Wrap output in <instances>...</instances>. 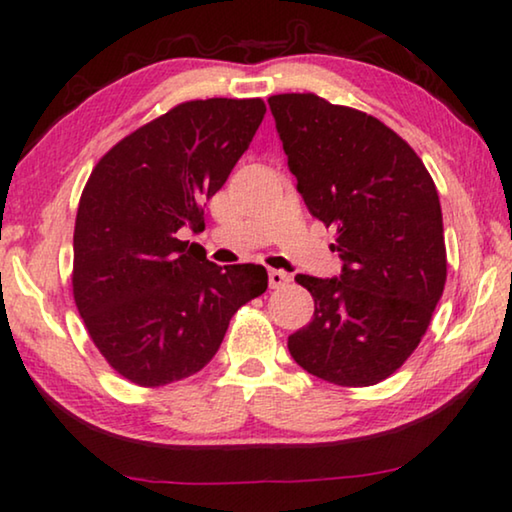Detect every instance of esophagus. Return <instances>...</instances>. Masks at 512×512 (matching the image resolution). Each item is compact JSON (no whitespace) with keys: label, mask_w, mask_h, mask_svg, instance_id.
Listing matches in <instances>:
<instances>
[{"label":"esophagus","mask_w":512,"mask_h":512,"mask_svg":"<svg viewBox=\"0 0 512 512\" xmlns=\"http://www.w3.org/2000/svg\"><path fill=\"white\" fill-rule=\"evenodd\" d=\"M291 282V275L284 273V271H277V268H271L268 271V284H271V289H280L284 284Z\"/></svg>","instance_id":"esophagus-1"}]
</instances>
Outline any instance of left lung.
I'll use <instances>...</instances> for the list:
<instances>
[{"instance_id": "obj_1", "label": "left lung", "mask_w": 512, "mask_h": 512, "mask_svg": "<svg viewBox=\"0 0 512 512\" xmlns=\"http://www.w3.org/2000/svg\"><path fill=\"white\" fill-rule=\"evenodd\" d=\"M289 171L311 216L336 228L341 273L296 275L314 318L289 336L309 375L372 386L418 348L447 280L436 185L400 135L316 94L268 99Z\"/></svg>"}]
</instances>
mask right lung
Here are the masks:
<instances>
[{
	"instance_id": "1",
	"label": "right lung",
	"mask_w": 512,
	"mask_h": 512,
	"mask_svg": "<svg viewBox=\"0 0 512 512\" xmlns=\"http://www.w3.org/2000/svg\"><path fill=\"white\" fill-rule=\"evenodd\" d=\"M262 99L180 103L103 155L74 228V300L121 377L164 386L221 348L235 311L262 296V264L219 266L180 232H203V205L253 142Z\"/></svg>"
}]
</instances>
